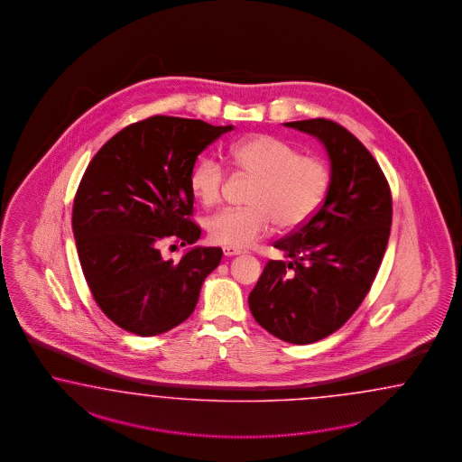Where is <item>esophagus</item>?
<instances>
[{
    "label": "esophagus",
    "mask_w": 462,
    "mask_h": 462,
    "mask_svg": "<svg viewBox=\"0 0 462 462\" xmlns=\"http://www.w3.org/2000/svg\"><path fill=\"white\" fill-rule=\"evenodd\" d=\"M224 255L225 257H234V255H238V254H242V250L236 249V247H224Z\"/></svg>",
    "instance_id": "esophagus-1"
}]
</instances>
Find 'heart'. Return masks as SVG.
Returning a JSON list of instances; mask_svg holds the SVG:
<instances>
[{
    "instance_id": "heart-1",
    "label": "heart",
    "mask_w": 462,
    "mask_h": 462,
    "mask_svg": "<svg viewBox=\"0 0 462 462\" xmlns=\"http://www.w3.org/2000/svg\"><path fill=\"white\" fill-rule=\"evenodd\" d=\"M228 162L238 175L254 178L247 207L226 208L208 220V236L224 247L244 249L274 230L310 220L329 188V168L321 158L300 154L273 134L244 137L230 144ZM226 171L215 158H201L189 171V189L213 207L224 197Z\"/></svg>"
}]
</instances>
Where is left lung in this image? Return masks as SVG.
Returning <instances> with one entry per match:
<instances>
[{
  "label": "left lung",
  "instance_id": "obj_1",
  "mask_svg": "<svg viewBox=\"0 0 462 462\" xmlns=\"http://www.w3.org/2000/svg\"><path fill=\"white\" fill-rule=\"evenodd\" d=\"M325 144L329 188L306 224L277 240L287 261H269L249 296L255 321L275 337L310 345L358 310L374 284L392 226V193L370 151L329 119L286 123Z\"/></svg>",
  "mask_w": 462,
  "mask_h": 462
}]
</instances>
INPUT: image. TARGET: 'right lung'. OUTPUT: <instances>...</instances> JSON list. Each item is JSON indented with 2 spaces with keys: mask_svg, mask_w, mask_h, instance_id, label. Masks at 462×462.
Wrapping results in <instances>:
<instances>
[{
  "mask_svg": "<svg viewBox=\"0 0 462 462\" xmlns=\"http://www.w3.org/2000/svg\"><path fill=\"white\" fill-rule=\"evenodd\" d=\"M234 125L152 116L111 137L88 162L72 210L82 273L102 312L125 331L154 337L181 325L199 302L220 247H193L164 261L162 242L199 238L189 171Z\"/></svg>",
  "mask_w": 462,
  "mask_h": 462,
  "instance_id": "right-lung-1",
  "label": "right lung"
}]
</instances>
